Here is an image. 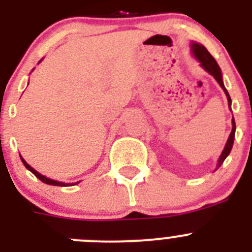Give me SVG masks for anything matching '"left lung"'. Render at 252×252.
I'll return each instance as SVG.
<instances>
[{
  "instance_id": "1",
  "label": "left lung",
  "mask_w": 252,
  "mask_h": 252,
  "mask_svg": "<svg viewBox=\"0 0 252 252\" xmlns=\"http://www.w3.org/2000/svg\"><path fill=\"white\" fill-rule=\"evenodd\" d=\"M190 46H192L193 55H194L195 59H197L198 62L201 63L202 68H203L204 70H207L209 74L215 77V79L218 82V84L221 86V88L223 90V92L226 93L227 101H228V106H230V108H231V97H230V94H228V92H227L226 88H224L223 81H222L221 68L218 66V64H217V62L215 60V58L209 54V51L207 50V49L204 48L202 44L192 43L190 44ZM235 131H236V124H235V119L232 117V131H231L230 136H228V140H227L226 146H224L223 151H222L221 157H220V159H218L217 168H220V166L222 165V162L224 161V159H226V158L228 157V154L231 153V149H232V145H233V140H235Z\"/></svg>"
}]
</instances>
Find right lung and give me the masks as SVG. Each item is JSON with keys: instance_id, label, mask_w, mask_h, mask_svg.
<instances>
[{"instance_id": "right-lung-1", "label": "right lung", "mask_w": 252, "mask_h": 252, "mask_svg": "<svg viewBox=\"0 0 252 252\" xmlns=\"http://www.w3.org/2000/svg\"><path fill=\"white\" fill-rule=\"evenodd\" d=\"M20 158H21V160H22V162H24V165L26 166V169H29V170L31 171V173H32V174L35 175V177L37 178V179H40L41 180V182H43V183H46V184H50V186H59V187H65V186H73V184H78L79 183V182H77V183H62V182H58V180H53V179H49V178H46V177H44V175H41L40 174V173H37L36 170H35L34 168H31L30 165H29L28 162L25 161V160H24V158L21 157V155H20Z\"/></svg>"}]
</instances>
